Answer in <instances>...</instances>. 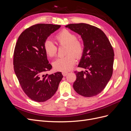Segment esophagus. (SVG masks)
I'll return each instance as SVG.
<instances>
[{
  "mask_svg": "<svg viewBox=\"0 0 131 131\" xmlns=\"http://www.w3.org/2000/svg\"><path fill=\"white\" fill-rule=\"evenodd\" d=\"M68 72H62V75H63V76H64V77H66V75H67V74H68Z\"/></svg>",
  "mask_w": 131,
  "mask_h": 131,
  "instance_id": "obj_1",
  "label": "esophagus"
}]
</instances>
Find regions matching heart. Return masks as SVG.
I'll return each instance as SVG.
<instances>
[{"instance_id": "obj_1", "label": "heart", "mask_w": 131, "mask_h": 131, "mask_svg": "<svg viewBox=\"0 0 131 131\" xmlns=\"http://www.w3.org/2000/svg\"><path fill=\"white\" fill-rule=\"evenodd\" d=\"M54 38L59 45H66V54H67L57 58L53 62V68L57 71L67 72L73 68L76 62L75 57L78 59L82 57L84 51V45L77 39L76 34L66 29L59 31ZM43 49L49 57L52 58L56 56L57 47L51 41L47 40L45 41Z\"/></svg>"}]
</instances>
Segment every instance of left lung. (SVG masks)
<instances>
[{
  "label": "left lung",
  "mask_w": 131,
  "mask_h": 131,
  "mask_svg": "<svg viewBox=\"0 0 131 131\" xmlns=\"http://www.w3.org/2000/svg\"><path fill=\"white\" fill-rule=\"evenodd\" d=\"M66 27L81 35L84 51L79 67L85 71L75 72L77 79L73 88L81 96H96L104 89L112 76L114 52L105 33L86 23H75Z\"/></svg>",
  "instance_id": "left-lung-1"
}]
</instances>
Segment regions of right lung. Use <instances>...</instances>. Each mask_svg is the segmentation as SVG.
I'll return each instance as SVG.
<instances>
[{"instance_id": "obj_1", "label": "right lung", "mask_w": 131, "mask_h": 131, "mask_svg": "<svg viewBox=\"0 0 131 131\" xmlns=\"http://www.w3.org/2000/svg\"><path fill=\"white\" fill-rule=\"evenodd\" d=\"M60 25L37 24L19 35L14 53V68L22 90L31 100L45 102L57 91L63 76L61 72L45 73L52 68L43 43Z\"/></svg>"}]
</instances>
